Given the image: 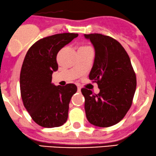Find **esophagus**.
Here are the masks:
<instances>
[{"label": "esophagus", "mask_w": 156, "mask_h": 156, "mask_svg": "<svg viewBox=\"0 0 156 156\" xmlns=\"http://www.w3.org/2000/svg\"><path fill=\"white\" fill-rule=\"evenodd\" d=\"M77 90H78V91H81V87H80L77 86Z\"/></svg>", "instance_id": "esophagus-1"}]
</instances>
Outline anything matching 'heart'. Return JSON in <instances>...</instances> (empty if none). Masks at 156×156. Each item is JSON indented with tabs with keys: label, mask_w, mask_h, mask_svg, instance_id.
Wrapping results in <instances>:
<instances>
[{
	"label": "heart",
	"mask_w": 156,
	"mask_h": 156,
	"mask_svg": "<svg viewBox=\"0 0 156 156\" xmlns=\"http://www.w3.org/2000/svg\"><path fill=\"white\" fill-rule=\"evenodd\" d=\"M79 50H91V48L90 46L87 45V44H84V45H82L80 47Z\"/></svg>",
	"instance_id": "b5f03b06"
}]
</instances>
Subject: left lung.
<instances>
[{
    "label": "left lung",
    "instance_id": "8db88e82",
    "mask_svg": "<svg viewBox=\"0 0 156 156\" xmlns=\"http://www.w3.org/2000/svg\"><path fill=\"white\" fill-rule=\"evenodd\" d=\"M95 50L89 79L100 89L95 94L83 88L87 120L99 127L118 123L131 108L136 89V76L129 55L114 38L101 34H84Z\"/></svg>",
    "mask_w": 156,
    "mask_h": 156
}]
</instances>
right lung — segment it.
I'll return each instance as SVG.
<instances>
[{
  "label": "right lung",
  "instance_id": "1",
  "mask_svg": "<svg viewBox=\"0 0 156 156\" xmlns=\"http://www.w3.org/2000/svg\"><path fill=\"white\" fill-rule=\"evenodd\" d=\"M77 36L61 33L44 37L25 55L20 76L21 97L31 118L40 126L58 127L67 120L69 101L77 88L74 84L55 86L52 75L58 69L57 53Z\"/></svg>",
  "mask_w": 156,
  "mask_h": 156
}]
</instances>
